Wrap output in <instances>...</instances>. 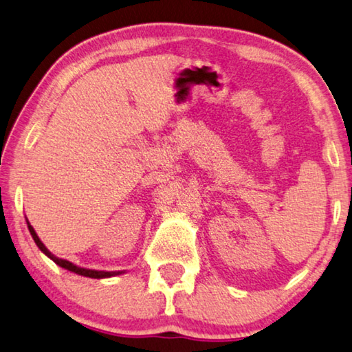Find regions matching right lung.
<instances>
[{
	"label": "right lung",
	"instance_id": "obj_1",
	"mask_svg": "<svg viewBox=\"0 0 352 352\" xmlns=\"http://www.w3.org/2000/svg\"><path fill=\"white\" fill-rule=\"evenodd\" d=\"M28 229H30V232L32 235L34 241H36V245L40 248V251H43L46 256H48L51 261L56 262L59 267L68 270V272H73L76 274H80V276H85V278H94V279H102V278H111V276H117V274H122L123 272H96V270H87V268H80V267H76V265H73L72 262L68 261H63V258H59L51 254V252L46 250V246L40 241L38 235L36 234V230H34V228L30 224V221H28Z\"/></svg>",
	"mask_w": 352,
	"mask_h": 352
}]
</instances>
